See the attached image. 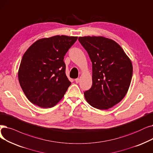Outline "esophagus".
<instances>
[{
    "label": "esophagus",
    "mask_w": 153,
    "mask_h": 153,
    "mask_svg": "<svg viewBox=\"0 0 153 153\" xmlns=\"http://www.w3.org/2000/svg\"><path fill=\"white\" fill-rule=\"evenodd\" d=\"M75 81H76V82L77 84V83L79 82V81H80V79H79V78H77V79H75Z\"/></svg>",
    "instance_id": "esophagus-1"
}]
</instances>
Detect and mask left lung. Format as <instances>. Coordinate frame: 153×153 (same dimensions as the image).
Masks as SVG:
<instances>
[{
	"label": "left lung",
	"mask_w": 153,
	"mask_h": 153,
	"mask_svg": "<svg viewBox=\"0 0 153 153\" xmlns=\"http://www.w3.org/2000/svg\"><path fill=\"white\" fill-rule=\"evenodd\" d=\"M92 64V84L84 92L92 107L108 109L127 94L132 76V65L122 48L114 41L102 36L79 37Z\"/></svg>",
	"instance_id": "obj_1"
}]
</instances>
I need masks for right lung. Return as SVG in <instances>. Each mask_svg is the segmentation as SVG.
Masks as SVG:
<instances>
[{"label":"right lung","mask_w":153,"mask_h":153,"mask_svg":"<svg viewBox=\"0 0 153 153\" xmlns=\"http://www.w3.org/2000/svg\"><path fill=\"white\" fill-rule=\"evenodd\" d=\"M77 37L55 36L37 40L25 51L19 81L32 104L50 108L63 97L71 82L65 75L64 57Z\"/></svg>","instance_id":"obj_1"}]
</instances>
